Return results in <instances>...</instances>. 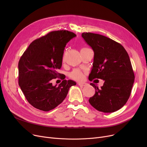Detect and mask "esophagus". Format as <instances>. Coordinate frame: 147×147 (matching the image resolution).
Instances as JSON below:
<instances>
[{
	"label": "esophagus",
	"instance_id": "obj_1",
	"mask_svg": "<svg viewBox=\"0 0 147 147\" xmlns=\"http://www.w3.org/2000/svg\"><path fill=\"white\" fill-rule=\"evenodd\" d=\"M86 84V83H84V82H79V83H78V85H79V86H85Z\"/></svg>",
	"mask_w": 147,
	"mask_h": 147
}]
</instances>
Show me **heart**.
I'll list each match as a JSON object with an SVG mask.
<instances>
[{
	"mask_svg": "<svg viewBox=\"0 0 147 147\" xmlns=\"http://www.w3.org/2000/svg\"><path fill=\"white\" fill-rule=\"evenodd\" d=\"M85 48H83V49H85ZM69 76H70V77L72 79L77 80H81L83 78V73L82 71L78 70V69H74V70H73L70 73Z\"/></svg>",
	"mask_w": 147,
	"mask_h": 147,
	"instance_id": "b5f03b06",
	"label": "heart"
}]
</instances>
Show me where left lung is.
<instances>
[{
	"instance_id": "8db88e82",
	"label": "left lung",
	"mask_w": 147,
	"mask_h": 147,
	"mask_svg": "<svg viewBox=\"0 0 147 147\" xmlns=\"http://www.w3.org/2000/svg\"><path fill=\"white\" fill-rule=\"evenodd\" d=\"M84 40L93 49V67L89 80H104L99 89L94 83L95 94L90 97V105L99 111L113 113L127 102L134 82L135 75L129 55L123 46L104 36L83 33Z\"/></svg>"
}]
</instances>
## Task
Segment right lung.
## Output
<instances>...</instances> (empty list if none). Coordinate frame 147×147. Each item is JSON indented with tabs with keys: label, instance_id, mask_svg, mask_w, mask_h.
Instances as JSON below:
<instances>
[{
	"label": "right lung",
	"instance_id": "add662e5",
	"mask_svg": "<svg viewBox=\"0 0 147 147\" xmlns=\"http://www.w3.org/2000/svg\"><path fill=\"white\" fill-rule=\"evenodd\" d=\"M76 35L67 30L53 31L30 43L18 63V84L28 102L44 111L63 102L76 83L63 80L58 86L51 80L62 78L57 71L62 66L67 43Z\"/></svg>",
	"mask_w": 147,
	"mask_h": 147
}]
</instances>
